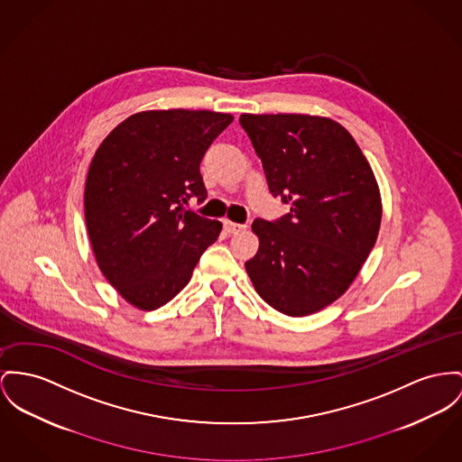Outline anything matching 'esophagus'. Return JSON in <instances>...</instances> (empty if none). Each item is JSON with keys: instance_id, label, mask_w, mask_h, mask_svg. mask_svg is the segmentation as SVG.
<instances>
[{"instance_id": "34e87169", "label": "esophagus", "mask_w": 462, "mask_h": 462, "mask_svg": "<svg viewBox=\"0 0 462 462\" xmlns=\"http://www.w3.org/2000/svg\"><path fill=\"white\" fill-rule=\"evenodd\" d=\"M245 224H236V222H231V220H224V229L229 233V235H238L245 229Z\"/></svg>"}]
</instances>
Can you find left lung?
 Segmentation results:
<instances>
[{"mask_svg":"<svg viewBox=\"0 0 462 462\" xmlns=\"http://www.w3.org/2000/svg\"><path fill=\"white\" fill-rule=\"evenodd\" d=\"M270 192L291 205L255 218L257 254L245 263L257 294L289 317L337 301L374 246L382 198L368 159L337 121L305 114H242Z\"/></svg>","mask_w":462,"mask_h":462,"instance_id":"obj_1","label":"left lung"}]
</instances>
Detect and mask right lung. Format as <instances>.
Wrapping results in <instances>:
<instances>
[{
    "label": "right lung",
    "instance_id": "1",
    "mask_svg": "<svg viewBox=\"0 0 462 462\" xmlns=\"http://www.w3.org/2000/svg\"><path fill=\"white\" fill-rule=\"evenodd\" d=\"M231 114L147 110L97 147L86 180V224L96 263L133 307L166 305L189 283L222 224L185 208L207 199L199 162Z\"/></svg>",
    "mask_w": 462,
    "mask_h": 462
}]
</instances>
